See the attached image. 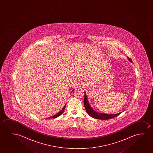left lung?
I'll use <instances>...</instances> for the list:
<instances>
[{"mask_svg":"<svg viewBox=\"0 0 153 153\" xmlns=\"http://www.w3.org/2000/svg\"><path fill=\"white\" fill-rule=\"evenodd\" d=\"M128 59L131 62H132L131 59L128 58ZM84 105H85V108L86 109V111H87L88 114L90 115V117L97 119H110L112 118L117 117V116L120 114V113H121L120 112L115 114H105V113H98L97 112H95L94 110H92L91 107H90V105L89 104L85 92V97H84Z\"/></svg>","mask_w":153,"mask_h":153,"instance_id":"1","label":"left lung"}]
</instances>
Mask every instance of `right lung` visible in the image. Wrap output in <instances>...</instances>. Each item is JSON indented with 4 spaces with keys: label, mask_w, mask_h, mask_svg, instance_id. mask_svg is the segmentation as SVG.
<instances>
[{
    "label": "right lung",
    "mask_w": 153,
    "mask_h": 153,
    "mask_svg": "<svg viewBox=\"0 0 153 153\" xmlns=\"http://www.w3.org/2000/svg\"><path fill=\"white\" fill-rule=\"evenodd\" d=\"M65 107H66V104H65V106H64V107L63 108V109H62L60 112H59V113H57V114H56L55 115H53L52 117H48V118H49V119H54V118H56V117H58L59 116H60V115L63 113L64 111V110H65Z\"/></svg>",
    "instance_id": "add662e5"
}]
</instances>
